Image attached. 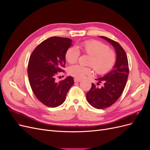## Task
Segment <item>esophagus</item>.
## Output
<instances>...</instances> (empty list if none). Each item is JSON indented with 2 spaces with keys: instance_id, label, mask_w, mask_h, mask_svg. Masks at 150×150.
I'll return each instance as SVG.
<instances>
[{
  "instance_id": "esophagus-1",
  "label": "esophagus",
  "mask_w": 150,
  "mask_h": 150,
  "mask_svg": "<svg viewBox=\"0 0 150 150\" xmlns=\"http://www.w3.org/2000/svg\"><path fill=\"white\" fill-rule=\"evenodd\" d=\"M81 79H76L75 78L74 79V82H81Z\"/></svg>"
}]
</instances>
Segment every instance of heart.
Masks as SVG:
<instances>
[{"instance_id": "heart-1", "label": "heart", "mask_w": 150, "mask_h": 150, "mask_svg": "<svg viewBox=\"0 0 150 150\" xmlns=\"http://www.w3.org/2000/svg\"><path fill=\"white\" fill-rule=\"evenodd\" d=\"M82 51L91 56L89 66L93 67L95 72L99 75L108 73L116 61V55L104 44L95 40H87L81 44ZM80 55V51L76 46H72L67 50L65 54L66 61L70 64H74ZM69 73L77 79L84 78L86 76L93 74L92 69L80 65L72 66L69 69Z\"/></svg>"}]
</instances>
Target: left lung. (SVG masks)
I'll use <instances>...</instances> for the list:
<instances>
[{
  "label": "left lung",
  "mask_w": 150,
  "mask_h": 150,
  "mask_svg": "<svg viewBox=\"0 0 150 150\" xmlns=\"http://www.w3.org/2000/svg\"><path fill=\"white\" fill-rule=\"evenodd\" d=\"M99 37L111 44L116 54V61L111 71L97 79L99 83L104 82V86L98 88L92 83L91 88L86 93V98L91 105L101 110L111 106L121 96L128 78L129 66L126 54L119 43L104 36Z\"/></svg>",
  "instance_id": "8db88e82"
}]
</instances>
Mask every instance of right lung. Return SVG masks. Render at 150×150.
<instances>
[{"mask_svg": "<svg viewBox=\"0 0 150 150\" xmlns=\"http://www.w3.org/2000/svg\"><path fill=\"white\" fill-rule=\"evenodd\" d=\"M69 38L52 37L36 47L30 57L28 73L32 90L39 100L51 108L60 106L74 84L69 76L56 83V76L65 66V54L72 45Z\"/></svg>", "mask_w": 150, "mask_h": 150, "instance_id": "add662e5", "label": "right lung"}]
</instances>
